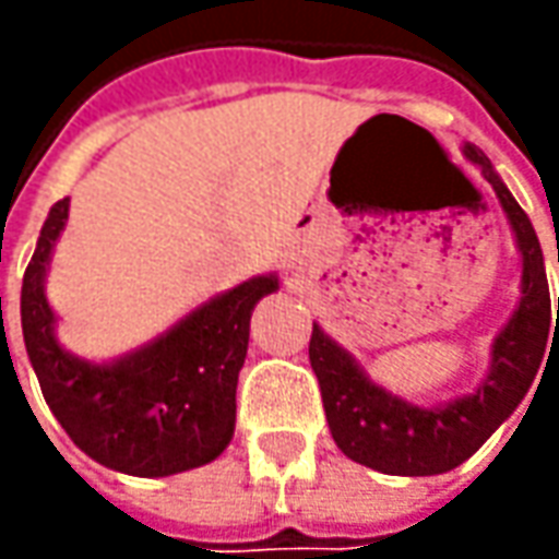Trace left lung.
<instances>
[{
  "instance_id": "left-lung-1",
  "label": "left lung",
  "mask_w": 559,
  "mask_h": 559,
  "mask_svg": "<svg viewBox=\"0 0 559 559\" xmlns=\"http://www.w3.org/2000/svg\"><path fill=\"white\" fill-rule=\"evenodd\" d=\"M463 158L476 164L485 183L495 189L523 261L520 305L491 342V360L483 382L469 395L423 407L376 385L355 355L313 323L308 355L335 444L345 457L389 476H439L473 457L520 407L542 370V360L550 355L548 338L559 330V311L557 320L550 311L545 254L535 226L479 145L466 142Z\"/></svg>"
}]
</instances>
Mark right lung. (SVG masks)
Instances as JSON below:
<instances>
[{
    "label": "right lung",
    "instance_id": "right-lung-1",
    "mask_svg": "<svg viewBox=\"0 0 559 559\" xmlns=\"http://www.w3.org/2000/svg\"><path fill=\"white\" fill-rule=\"evenodd\" d=\"M68 207L71 199L52 204L21 286L24 345L49 411L83 454L127 476H174L221 457L236 429L251 311L280 289L276 273L207 298L158 338L96 364L58 342L46 298Z\"/></svg>",
    "mask_w": 559,
    "mask_h": 559
}]
</instances>
